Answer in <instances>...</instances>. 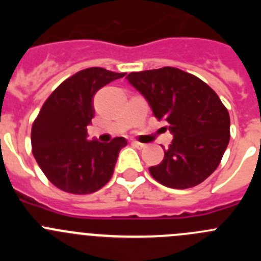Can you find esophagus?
Listing matches in <instances>:
<instances>
[{"instance_id": "obj_1", "label": "esophagus", "mask_w": 261, "mask_h": 261, "mask_svg": "<svg viewBox=\"0 0 261 261\" xmlns=\"http://www.w3.org/2000/svg\"><path fill=\"white\" fill-rule=\"evenodd\" d=\"M132 145L135 147H137V149H144L145 147V144H141V142L138 141H132Z\"/></svg>"}]
</instances>
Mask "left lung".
<instances>
[{"mask_svg":"<svg viewBox=\"0 0 261 261\" xmlns=\"http://www.w3.org/2000/svg\"><path fill=\"white\" fill-rule=\"evenodd\" d=\"M126 80L174 136L162 162L149 168L151 176L175 190L202 183L218 167L230 140L229 112L216 91L172 66L132 71Z\"/></svg>","mask_w":261,"mask_h":261,"instance_id":"obj_1","label":"left lung"}]
</instances>
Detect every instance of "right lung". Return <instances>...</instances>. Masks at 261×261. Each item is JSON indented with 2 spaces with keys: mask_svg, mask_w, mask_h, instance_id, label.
Returning a JSON list of instances; mask_svg holds the SVG:
<instances>
[{
  "mask_svg": "<svg viewBox=\"0 0 261 261\" xmlns=\"http://www.w3.org/2000/svg\"><path fill=\"white\" fill-rule=\"evenodd\" d=\"M124 75L103 68L84 69L64 81L41 107L31 129L32 154L59 190L87 195L112 177L119 151L128 142L124 137L108 144L89 141L87 125L95 112L96 91Z\"/></svg>",
  "mask_w": 261,
  "mask_h": 261,
  "instance_id": "add662e5",
  "label": "right lung"
}]
</instances>
